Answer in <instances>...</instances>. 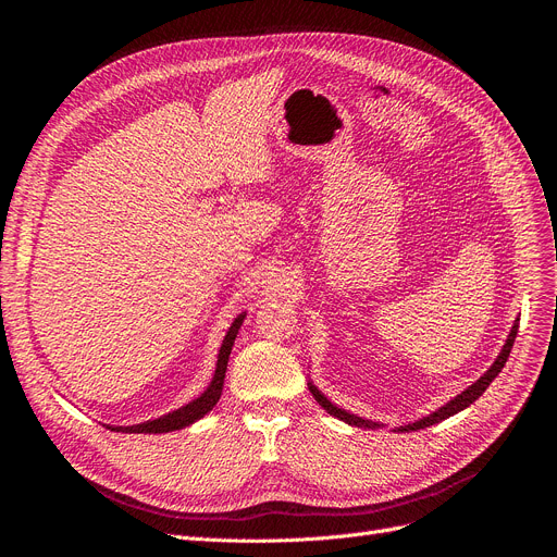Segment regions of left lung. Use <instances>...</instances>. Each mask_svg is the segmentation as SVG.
<instances>
[{
  "instance_id": "1",
  "label": "left lung",
  "mask_w": 557,
  "mask_h": 557,
  "mask_svg": "<svg viewBox=\"0 0 557 557\" xmlns=\"http://www.w3.org/2000/svg\"><path fill=\"white\" fill-rule=\"evenodd\" d=\"M517 330H519V318L515 320V325H512V330H510V334H508V338H506V343H504V347H502L499 357L494 359V363L487 368V372H485L483 376H479L472 386H467L460 395H456L454 399H449V401L443 404L441 408H435V411L429 413L426 418H420L418 422L404 424V426H395L393 431H401V433H406V431H418V429H424V426L443 422V420H447V418H451V416L465 411V408L470 406V404H474V401L485 393V388L494 382V376L504 370V366H506V361H508V357H510L512 343H515V338H517ZM309 391H311V395L315 397V401H318L320 406H323L330 416L343 420L345 424L361 426V429H384L382 422H372V420H366V418H359V416H355V413L345 411V408H338L336 404H332L323 393H320V391L313 386V382H309Z\"/></svg>"
}]
</instances>
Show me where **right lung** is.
<instances>
[{
  "mask_svg": "<svg viewBox=\"0 0 557 557\" xmlns=\"http://www.w3.org/2000/svg\"><path fill=\"white\" fill-rule=\"evenodd\" d=\"M244 318H246V311H242L237 318L232 320V325H230V330H227V334H225V338L221 343V349H219L216 370H214L212 382L196 399H191L189 404L175 408V411H171L166 416H160L156 420H146V422L131 424V426H108V429L120 431V433H169V431L185 429V426L194 424L196 420L208 416L212 408L216 406V401L221 399L223 379H225V370H227V359H230V352H232L234 338H237V334H239V330L244 325Z\"/></svg>",
  "mask_w": 557,
  "mask_h": 557,
  "instance_id": "right-lung-1",
  "label": "right lung"
}]
</instances>
